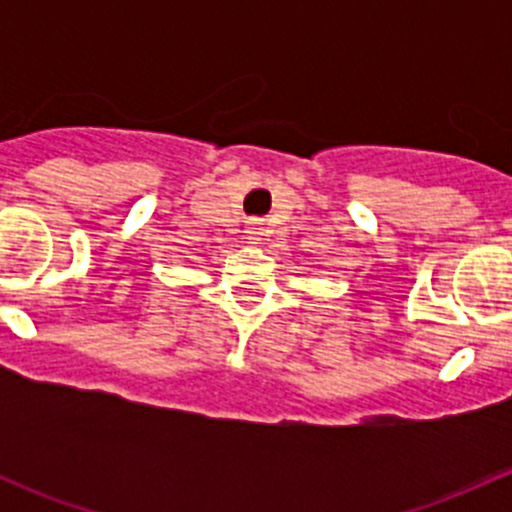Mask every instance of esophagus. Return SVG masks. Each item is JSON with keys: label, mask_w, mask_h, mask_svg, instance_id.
<instances>
[{"label": "esophagus", "mask_w": 512, "mask_h": 512, "mask_svg": "<svg viewBox=\"0 0 512 512\" xmlns=\"http://www.w3.org/2000/svg\"><path fill=\"white\" fill-rule=\"evenodd\" d=\"M247 240H252V242H257L260 240V235H262V227H260V223H250L247 225Z\"/></svg>", "instance_id": "obj_1"}]
</instances>
